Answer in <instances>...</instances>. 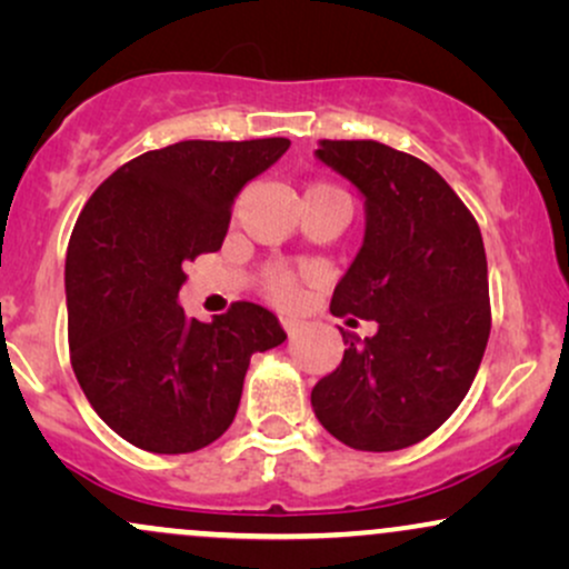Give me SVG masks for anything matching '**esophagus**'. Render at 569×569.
<instances>
[{
    "label": "esophagus",
    "instance_id": "34e87169",
    "mask_svg": "<svg viewBox=\"0 0 569 569\" xmlns=\"http://www.w3.org/2000/svg\"><path fill=\"white\" fill-rule=\"evenodd\" d=\"M280 326L286 329V335H297V331L302 329V321H299L297 316H280Z\"/></svg>",
    "mask_w": 569,
    "mask_h": 569
}]
</instances>
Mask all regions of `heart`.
<instances>
[{
	"label": "heart",
	"instance_id": "heart-1",
	"mask_svg": "<svg viewBox=\"0 0 569 569\" xmlns=\"http://www.w3.org/2000/svg\"><path fill=\"white\" fill-rule=\"evenodd\" d=\"M267 291L276 299H280V302H289V299L297 297V280H293L291 272L278 270L267 278Z\"/></svg>",
	"mask_w": 569,
	"mask_h": 569
}]
</instances>
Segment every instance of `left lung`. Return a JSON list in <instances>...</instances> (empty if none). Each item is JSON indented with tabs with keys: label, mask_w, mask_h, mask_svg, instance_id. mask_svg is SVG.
Listing matches in <instances>:
<instances>
[{
	"label": "left lung",
	"mask_w": 569,
	"mask_h": 569,
	"mask_svg": "<svg viewBox=\"0 0 569 569\" xmlns=\"http://www.w3.org/2000/svg\"><path fill=\"white\" fill-rule=\"evenodd\" d=\"M316 158L352 181L367 206L363 246L331 312L375 321L377 335L339 329L348 350L310 401L335 439L393 452L441 428L479 371L492 326L485 240L428 162L380 141L329 139Z\"/></svg>",
	"instance_id": "left-lung-1"
}]
</instances>
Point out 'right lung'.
<instances>
[{
  "instance_id": "1",
  "label": "right lung",
  "mask_w": 569,
  "mask_h": 569,
  "mask_svg": "<svg viewBox=\"0 0 569 569\" xmlns=\"http://www.w3.org/2000/svg\"><path fill=\"white\" fill-rule=\"evenodd\" d=\"M289 139L179 141L126 162L84 202L67 251L69 356L96 415L158 455L232 426L253 352L286 339L262 305L211 323L179 307L184 267L219 251L232 202Z\"/></svg>"
}]
</instances>
